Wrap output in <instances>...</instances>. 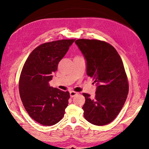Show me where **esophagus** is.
Wrapping results in <instances>:
<instances>
[{"mask_svg":"<svg viewBox=\"0 0 149 149\" xmlns=\"http://www.w3.org/2000/svg\"><path fill=\"white\" fill-rule=\"evenodd\" d=\"M77 93H77V92H75V91H70V97H74V96H75L76 95H77Z\"/></svg>","mask_w":149,"mask_h":149,"instance_id":"obj_1","label":"esophagus"}]
</instances>
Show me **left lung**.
Returning a JSON list of instances; mask_svg holds the SVG:
<instances>
[{
	"label": "left lung",
	"mask_w": 149,
	"mask_h": 149,
	"mask_svg": "<svg viewBox=\"0 0 149 149\" xmlns=\"http://www.w3.org/2000/svg\"><path fill=\"white\" fill-rule=\"evenodd\" d=\"M75 44L86 60L87 74L97 85L94 99L83 93L86 120L96 125L112 122L127 99L129 84L122 59L114 47L95 39H78Z\"/></svg>",
	"instance_id": "8db88e82"
}]
</instances>
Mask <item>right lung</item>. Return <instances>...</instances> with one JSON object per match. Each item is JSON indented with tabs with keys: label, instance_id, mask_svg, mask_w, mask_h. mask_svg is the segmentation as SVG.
I'll return each instance as SVG.
<instances>
[{
	"label": "right lung",
	"instance_id": "obj_1",
	"mask_svg": "<svg viewBox=\"0 0 149 149\" xmlns=\"http://www.w3.org/2000/svg\"><path fill=\"white\" fill-rule=\"evenodd\" d=\"M74 41L63 39L39 45L29 54L22 68L20 98L30 117L40 124L54 125L64 116L70 93L50 87L49 81Z\"/></svg>",
	"mask_w": 149,
	"mask_h": 149
}]
</instances>
